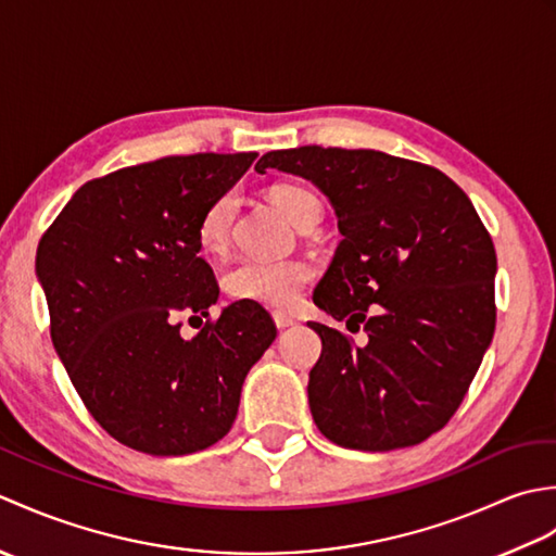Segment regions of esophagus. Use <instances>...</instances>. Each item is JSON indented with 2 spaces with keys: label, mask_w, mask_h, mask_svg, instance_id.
I'll list each match as a JSON object with an SVG mask.
<instances>
[{
  "label": "esophagus",
  "mask_w": 556,
  "mask_h": 556,
  "mask_svg": "<svg viewBox=\"0 0 556 556\" xmlns=\"http://www.w3.org/2000/svg\"><path fill=\"white\" fill-rule=\"evenodd\" d=\"M271 317H275L277 329H289V327L296 325V317H291V315H287V313H275Z\"/></svg>",
  "instance_id": "esophagus-1"
}]
</instances>
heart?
Returning <instances> with one entry per match:
<instances>
[{"mask_svg":"<svg viewBox=\"0 0 556 556\" xmlns=\"http://www.w3.org/2000/svg\"><path fill=\"white\" fill-rule=\"evenodd\" d=\"M269 200L275 203L293 227H308L320 222L323 205L308 188L296 184H277L269 188ZM236 215V195L219 193L203 210L198 219V243L205 253H222L231 239V224ZM313 279V267L301 260H241L227 271V291L236 301H251L271 305V308H291L296 305L305 285Z\"/></svg>","mask_w":556,"mask_h":556,"instance_id":"b5f03b06","label":"heart"}]
</instances>
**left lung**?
<instances>
[{"label": "left lung", "mask_w": 556, "mask_h": 556, "mask_svg": "<svg viewBox=\"0 0 556 556\" xmlns=\"http://www.w3.org/2000/svg\"><path fill=\"white\" fill-rule=\"evenodd\" d=\"M277 167L313 181L334 205L341 239L313 301L349 332L323 339L308 380L327 440L363 452L413 446L464 401L497 325V253L470 198L430 164L380 150H271Z\"/></svg>", "instance_id": "8db88e82"}]
</instances>
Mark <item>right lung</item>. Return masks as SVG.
<instances>
[{
	"mask_svg": "<svg viewBox=\"0 0 556 556\" xmlns=\"http://www.w3.org/2000/svg\"><path fill=\"white\" fill-rule=\"evenodd\" d=\"M257 152L172 155L83 184L42 233L35 271L52 344L83 404L116 442L184 456L219 442L248 370L277 337L260 303L219 317L198 219ZM208 320L184 340L180 320Z\"/></svg>",
	"mask_w": 556,
	"mask_h": 556,
	"instance_id": "1",
	"label": "right lung"
}]
</instances>
